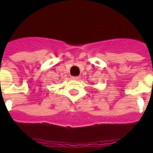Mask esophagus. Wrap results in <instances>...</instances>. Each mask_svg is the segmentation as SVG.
I'll list each match as a JSON object with an SVG mask.
<instances>
[{
	"instance_id": "esophagus-1",
	"label": "esophagus",
	"mask_w": 153,
	"mask_h": 153,
	"mask_svg": "<svg viewBox=\"0 0 153 153\" xmlns=\"http://www.w3.org/2000/svg\"><path fill=\"white\" fill-rule=\"evenodd\" d=\"M71 79H73V80H79V79H80V77H79V76L71 77Z\"/></svg>"
}]
</instances>
